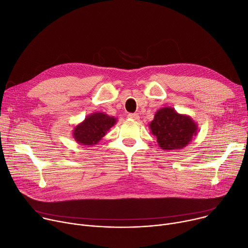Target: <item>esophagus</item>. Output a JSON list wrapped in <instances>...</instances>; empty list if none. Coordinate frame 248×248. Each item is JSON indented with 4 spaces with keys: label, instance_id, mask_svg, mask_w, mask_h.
<instances>
[{
    "label": "esophagus",
    "instance_id": "34e87169",
    "mask_svg": "<svg viewBox=\"0 0 248 248\" xmlns=\"http://www.w3.org/2000/svg\"><path fill=\"white\" fill-rule=\"evenodd\" d=\"M127 118L129 120H132V121H139L140 120V116L138 114H128Z\"/></svg>",
    "mask_w": 248,
    "mask_h": 248
}]
</instances>
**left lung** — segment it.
<instances>
[{
	"mask_svg": "<svg viewBox=\"0 0 248 248\" xmlns=\"http://www.w3.org/2000/svg\"><path fill=\"white\" fill-rule=\"evenodd\" d=\"M149 128L163 150L183 149L198 134L196 122L190 116L179 114L171 107L157 110Z\"/></svg>",
	"mask_w": 248,
	"mask_h": 248,
	"instance_id": "1",
	"label": "left lung"
}]
</instances>
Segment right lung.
Returning a JSON list of instances; mask_svg holds the SVG:
<instances>
[{
    "label": "right lung",
    "instance_id": "1",
    "mask_svg": "<svg viewBox=\"0 0 248 248\" xmlns=\"http://www.w3.org/2000/svg\"><path fill=\"white\" fill-rule=\"evenodd\" d=\"M117 122L116 118L108 116L105 112H93L74 126L72 136L81 145H95Z\"/></svg>",
    "mask_w": 248,
    "mask_h": 248
}]
</instances>
